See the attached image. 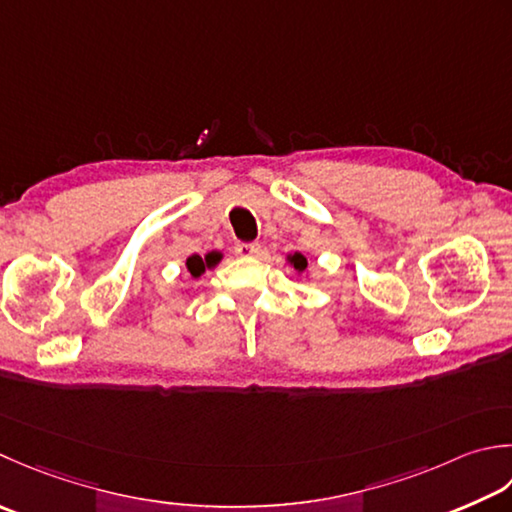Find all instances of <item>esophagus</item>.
Instances as JSON below:
<instances>
[{"instance_id": "1", "label": "esophagus", "mask_w": 512, "mask_h": 512, "mask_svg": "<svg viewBox=\"0 0 512 512\" xmlns=\"http://www.w3.org/2000/svg\"><path fill=\"white\" fill-rule=\"evenodd\" d=\"M259 244H248V242H237L235 244V253L239 257H253V255H259Z\"/></svg>"}]
</instances>
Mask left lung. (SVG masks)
Returning <instances> with one entry per match:
<instances>
[{
	"label": "left lung",
	"mask_w": 512,
	"mask_h": 512,
	"mask_svg": "<svg viewBox=\"0 0 512 512\" xmlns=\"http://www.w3.org/2000/svg\"><path fill=\"white\" fill-rule=\"evenodd\" d=\"M290 264H293L299 273H302V270L308 266V262H306V257L304 255H299V253H295L293 257H290Z\"/></svg>",
	"instance_id": "obj_1"
}]
</instances>
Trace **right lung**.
Returning a JSON list of instances; mask_svg holds the SVG:
<instances>
[{
    "label": "right lung",
    "instance_id": "1",
    "mask_svg": "<svg viewBox=\"0 0 512 512\" xmlns=\"http://www.w3.org/2000/svg\"><path fill=\"white\" fill-rule=\"evenodd\" d=\"M217 259H219V255L217 253H208L206 257H199V255H193V257H188L186 259V266H188V270H190V275L193 277H199L206 270V266L210 268V266H215L217 264Z\"/></svg>",
    "mask_w": 512,
    "mask_h": 512
}]
</instances>
